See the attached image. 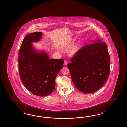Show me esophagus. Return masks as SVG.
<instances>
[{
    "mask_svg": "<svg viewBox=\"0 0 127 127\" xmlns=\"http://www.w3.org/2000/svg\"><path fill=\"white\" fill-rule=\"evenodd\" d=\"M68 62L66 61H65V62H64V65H67Z\"/></svg>",
    "mask_w": 127,
    "mask_h": 127,
    "instance_id": "obj_1",
    "label": "esophagus"
}]
</instances>
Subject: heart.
Masks as SVG:
<instances>
[{
  "mask_svg": "<svg viewBox=\"0 0 127 127\" xmlns=\"http://www.w3.org/2000/svg\"><path fill=\"white\" fill-rule=\"evenodd\" d=\"M79 49V42L77 41L69 49L68 53L70 56H73L78 52Z\"/></svg>",
  "mask_w": 127,
  "mask_h": 127,
  "instance_id": "heart-1",
  "label": "heart"
}]
</instances>
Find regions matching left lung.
Listing matches in <instances>:
<instances>
[{
    "label": "left lung",
    "mask_w": 127,
    "mask_h": 127,
    "mask_svg": "<svg viewBox=\"0 0 127 127\" xmlns=\"http://www.w3.org/2000/svg\"><path fill=\"white\" fill-rule=\"evenodd\" d=\"M93 41L79 50L67 65L74 84L84 93H93L101 88L110 73L107 46L101 39Z\"/></svg>",
    "instance_id": "left-lung-1"
}]
</instances>
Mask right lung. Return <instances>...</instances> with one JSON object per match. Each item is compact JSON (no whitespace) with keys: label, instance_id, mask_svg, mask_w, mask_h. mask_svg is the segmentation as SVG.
Wrapping results in <instances>:
<instances>
[{"label":"right lung","instance_id":"add662e5","mask_svg":"<svg viewBox=\"0 0 127 127\" xmlns=\"http://www.w3.org/2000/svg\"><path fill=\"white\" fill-rule=\"evenodd\" d=\"M42 33L29 34L23 40L19 55L20 77L26 88L37 96H45L55 89V79L63 66V59H50L47 53L36 50L32 43L41 39Z\"/></svg>","mask_w":127,"mask_h":127}]
</instances>
